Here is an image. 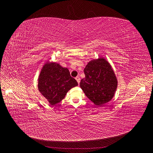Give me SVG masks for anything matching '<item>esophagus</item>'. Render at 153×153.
<instances>
[{
  "label": "esophagus",
  "instance_id": "1",
  "mask_svg": "<svg viewBox=\"0 0 153 153\" xmlns=\"http://www.w3.org/2000/svg\"><path fill=\"white\" fill-rule=\"evenodd\" d=\"M75 79H76V80L77 81L78 84H80V77H79V76H76V77L75 78Z\"/></svg>",
  "mask_w": 153,
  "mask_h": 153
}]
</instances>
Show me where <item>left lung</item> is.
<instances>
[{
    "mask_svg": "<svg viewBox=\"0 0 153 153\" xmlns=\"http://www.w3.org/2000/svg\"><path fill=\"white\" fill-rule=\"evenodd\" d=\"M85 78L80 86L86 96L96 105H101L112 99L117 80L110 64L103 58L91 61L84 69Z\"/></svg>",
    "mask_w": 153,
    "mask_h": 153,
    "instance_id": "obj_1",
    "label": "left lung"
}]
</instances>
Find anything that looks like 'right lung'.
<instances>
[{"label":"right lung","instance_id":"add662e5","mask_svg":"<svg viewBox=\"0 0 153 153\" xmlns=\"http://www.w3.org/2000/svg\"><path fill=\"white\" fill-rule=\"evenodd\" d=\"M78 83L71 76L68 68L60 64L48 62L43 66L38 78V89L50 105L61 101L69 90Z\"/></svg>","mask_w":153,"mask_h":153}]
</instances>
